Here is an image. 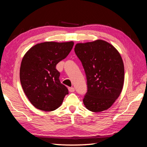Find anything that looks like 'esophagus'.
<instances>
[{"instance_id":"34e87169","label":"esophagus","mask_w":147,"mask_h":147,"mask_svg":"<svg viewBox=\"0 0 147 147\" xmlns=\"http://www.w3.org/2000/svg\"><path fill=\"white\" fill-rule=\"evenodd\" d=\"M69 91L70 92H74V91H75V89H74V88H69Z\"/></svg>"}]
</instances>
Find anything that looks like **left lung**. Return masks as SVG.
<instances>
[{"label":"left lung","mask_w":147,"mask_h":147,"mask_svg":"<svg viewBox=\"0 0 147 147\" xmlns=\"http://www.w3.org/2000/svg\"><path fill=\"white\" fill-rule=\"evenodd\" d=\"M74 52L86 75L84 105L93 112L106 110L123 89L124 69L120 54L113 45L100 39L76 44Z\"/></svg>","instance_id":"1"}]
</instances>
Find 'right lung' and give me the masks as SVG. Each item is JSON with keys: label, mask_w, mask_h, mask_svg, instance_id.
I'll list each match as a JSON object with an SVG mask.
<instances>
[{"label": "right lung", "mask_w": 147, "mask_h": 147, "mask_svg": "<svg viewBox=\"0 0 147 147\" xmlns=\"http://www.w3.org/2000/svg\"><path fill=\"white\" fill-rule=\"evenodd\" d=\"M73 41L44 42L37 44L24 56L20 68V80L32 105L42 111L55 110L69 93L60 82L56 65L68 56Z\"/></svg>", "instance_id": "add662e5"}]
</instances>
